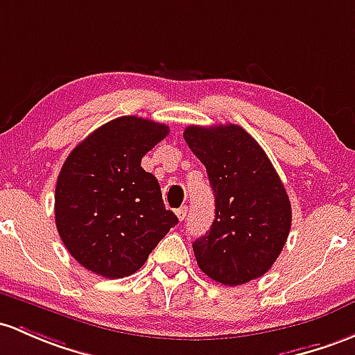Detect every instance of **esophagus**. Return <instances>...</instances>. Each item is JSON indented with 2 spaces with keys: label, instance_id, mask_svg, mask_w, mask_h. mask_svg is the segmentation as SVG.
Instances as JSON below:
<instances>
[{
  "label": "esophagus",
  "instance_id": "34e87169",
  "mask_svg": "<svg viewBox=\"0 0 355 355\" xmlns=\"http://www.w3.org/2000/svg\"><path fill=\"white\" fill-rule=\"evenodd\" d=\"M186 213H188V207H181L179 209H176V215L181 222L186 218Z\"/></svg>",
  "mask_w": 355,
  "mask_h": 355
}]
</instances>
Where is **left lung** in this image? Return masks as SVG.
Returning a JSON list of instances; mask_svg holds the SVG:
<instances>
[{
    "label": "left lung",
    "instance_id": "left-lung-1",
    "mask_svg": "<svg viewBox=\"0 0 355 355\" xmlns=\"http://www.w3.org/2000/svg\"><path fill=\"white\" fill-rule=\"evenodd\" d=\"M193 154L207 167L215 220L193 242L209 279L239 286L270 269L291 228V203L262 147L234 123L184 130Z\"/></svg>",
    "mask_w": 355,
    "mask_h": 355
}]
</instances>
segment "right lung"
<instances>
[{"label": "right lung", "instance_id": "right-lung-1", "mask_svg": "<svg viewBox=\"0 0 355 355\" xmlns=\"http://www.w3.org/2000/svg\"><path fill=\"white\" fill-rule=\"evenodd\" d=\"M169 127L120 116L96 128L67 155L55 186V225L83 268L118 279L146 264L178 216L161 186L140 166Z\"/></svg>", "mask_w": 355, "mask_h": 355}]
</instances>
